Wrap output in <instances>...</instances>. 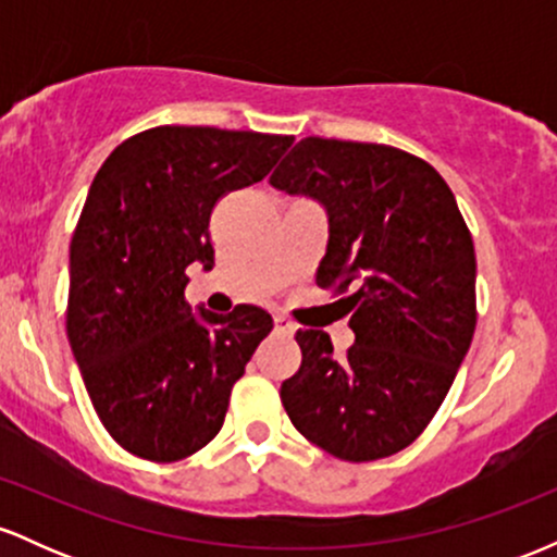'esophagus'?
Masks as SVG:
<instances>
[{
  "label": "esophagus",
  "mask_w": 557,
  "mask_h": 557,
  "mask_svg": "<svg viewBox=\"0 0 557 557\" xmlns=\"http://www.w3.org/2000/svg\"><path fill=\"white\" fill-rule=\"evenodd\" d=\"M274 332H280V335H293V332H296V324H293L287 317L277 314L274 317Z\"/></svg>",
  "instance_id": "1"
}]
</instances>
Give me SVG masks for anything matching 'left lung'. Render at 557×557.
Segmentation results:
<instances>
[{"label": "left lung", "mask_w": 557, "mask_h": 557, "mask_svg": "<svg viewBox=\"0 0 557 557\" xmlns=\"http://www.w3.org/2000/svg\"><path fill=\"white\" fill-rule=\"evenodd\" d=\"M270 183L317 198L330 220L317 285L356 343L298 330L300 369L280 387L293 426L341 461H376L426 430L476 327V257L453 190L424 159L385 144L309 136Z\"/></svg>", "instance_id": "obj_1"}]
</instances>
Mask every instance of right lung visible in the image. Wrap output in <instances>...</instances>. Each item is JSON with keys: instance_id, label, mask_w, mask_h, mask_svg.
I'll return each mask as SVG.
<instances>
[{"instance_id": "1", "label": "right lung", "mask_w": 557, "mask_h": 557, "mask_svg": "<svg viewBox=\"0 0 557 557\" xmlns=\"http://www.w3.org/2000/svg\"><path fill=\"white\" fill-rule=\"evenodd\" d=\"M290 144L162 125L123 140L96 172L70 243L67 341L101 424L133 456L172 463L212 443L272 332L259 306L190 311L185 270H212L214 203L264 181Z\"/></svg>"}]
</instances>
